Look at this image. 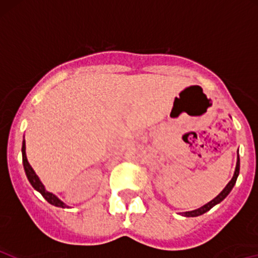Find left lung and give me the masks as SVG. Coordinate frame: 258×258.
<instances>
[{
	"label": "left lung",
	"mask_w": 258,
	"mask_h": 258,
	"mask_svg": "<svg viewBox=\"0 0 258 258\" xmlns=\"http://www.w3.org/2000/svg\"><path fill=\"white\" fill-rule=\"evenodd\" d=\"M238 173H240V157L237 156V162H236V168H235V173H234V177H232L231 180L227 183V185L225 186L224 189H222V191L220 194L218 195L216 198H214L211 202H209L208 204L203 205L202 208L197 209V210H191V211H185V213H183L184 216H188V218H194V216H199V215H203L204 213H207V211L210 210L211 208L215 207L216 204H219V203H221L222 200L225 199V198L229 195L230 191L232 190V188H234L235 183H236V179L238 177Z\"/></svg>",
	"instance_id": "1"
}]
</instances>
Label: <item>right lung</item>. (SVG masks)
I'll use <instances>...</instances> for the list:
<instances>
[{"mask_svg":"<svg viewBox=\"0 0 258 258\" xmlns=\"http://www.w3.org/2000/svg\"><path fill=\"white\" fill-rule=\"evenodd\" d=\"M22 161H23L24 172H26L27 178H28L29 183L32 184V186H33L37 191H39V193L43 195V198H44L49 204L58 208H68L58 197H55L53 193H49L48 190H45L43 183L39 180V178H38V175L33 170V168L31 167V164L28 163V159H27V154H26V141L24 140H23V143H22Z\"/></svg>","mask_w":258,"mask_h":258,"instance_id":"obj_1","label":"right lung"}]
</instances>
